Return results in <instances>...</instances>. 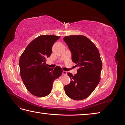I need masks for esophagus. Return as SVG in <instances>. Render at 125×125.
Segmentation results:
<instances>
[{
    "instance_id": "obj_1",
    "label": "esophagus",
    "mask_w": 125,
    "mask_h": 125,
    "mask_svg": "<svg viewBox=\"0 0 125 125\" xmlns=\"http://www.w3.org/2000/svg\"><path fill=\"white\" fill-rule=\"evenodd\" d=\"M62 74H63V75H67V71H62Z\"/></svg>"
}]
</instances>
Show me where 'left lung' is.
<instances>
[{
	"instance_id": "left-lung-1",
	"label": "left lung",
	"mask_w": 125,
	"mask_h": 125,
	"mask_svg": "<svg viewBox=\"0 0 125 125\" xmlns=\"http://www.w3.org/2000/svg\"><path fill=\"white\" fill-rule=\"evenodd\" d=\"M72 54V61L79 67L74 75L67 74L71 82L64 87L66 95L74 100H82L90 95L101 80L102 62L97 48L83 35L63 37Z\"/></svg>"
}]
</instances>
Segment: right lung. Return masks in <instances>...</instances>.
Masks as SVG:
<instances>
[{"label":"right lung","mask_w":125,"mask_h":125,"mask_svg":"<svg viewBox=\"0 0 125 125\" xmlns=\"http://www.w3.org/2000/svg\"><path fill=\"white\" fill-rule=\"evenodd\" d=\"M60 36L42 35L36 37L26 47L19 60L20 75L26 88L32 95L44 97L51 92L52 83L62 73L59 66L54 69L46 65L52 48Z\"/></svg>","instance_id":"add662e5"}]
</instances>
